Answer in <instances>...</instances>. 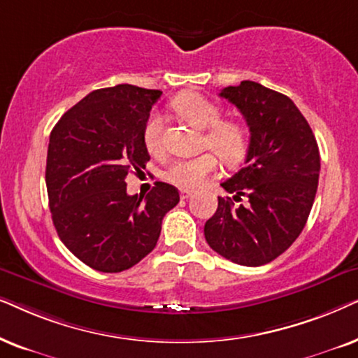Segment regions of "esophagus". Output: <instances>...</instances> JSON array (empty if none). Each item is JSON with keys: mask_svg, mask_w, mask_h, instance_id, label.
Returning a JSON list of instances; mask_svg holds the SVG:
<instances>
[{"mask_svg": "<svg viewBox=\"0 0 358 358\" xmlns=\"http://www.w3.org/2000/svg\"><path fill=\"white\" fill-rule=\"evenodd\" d=\"M192 194H193V192H189V189H182V192H180V196H182V199H188Z\"/></svg>", "mask_w": 358, "mask_h": 358, "instance_id": "34e87169", "label": "esophagus"}]
</instances>
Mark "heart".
<instances>
[{
	"label": "heart",
	"mask_w": 358,
	"mask_h": 358,
	"mask_svg": "<svg viewBox=\"0 0 358 358\" xmlns=\"http://www.w3.org/2000/svg\"><path fill=\"white\" fill-rule=\"evenodd\" d=\"M173 109L185 121L206 129L203 145L216 152L227 165H236L244 159L249 147V134L241 122L231 119H221V109L209 101L203 94L187 93L173 101ZM162 129L164 117L159 113H152L144 127V142L150 152L162 149ZM217 166V159L213 152H204L189 159H176L166 166L164 178L183 189L201 187L209 173Z\"/></svg>",
	"instance_id": "1"
}]
</instances>
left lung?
<instances>
[{
  "instance_id": "left-lung-1",
  "label": "left lung",
  "mask_w": 358,
  "mask_h": 358,
  "mask_svg": "<svg viewBox=\"0 0 358 358\" xmlns=\"http://www.w3.org/2000/svg\"><path fill=\"white\" fill-rule=\"evenodd\" d=\"M219 96L239 109L250 131L244 169L221 183L246 203L219 196L204 237L224 259L260 266L282 255L308 221L321 170L317 142L296 104L264 85L245 80Z\"/></svg>"
}]
</instances>
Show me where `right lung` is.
Returning <instances> with one entry per match:
<instances>
[{"label": "right lung", "instance_id": "add662e5", "mask_svg": "<svg viewBox=\"0 0 358 358\" xmlns=\"http://www.w3.org/2000/svg\"><path fill=\"white\" fill-rule=\"evenodd\" d=\"M160 90L116 85L94 90L50 132L45 183L52 221L66 249L92 268L117 273L150 254L178 189L155 182L129 196L126 176L150 160L144 127Z\"/></svg>", "mask_w": 358, "mask_h": 358}]
</instances>
